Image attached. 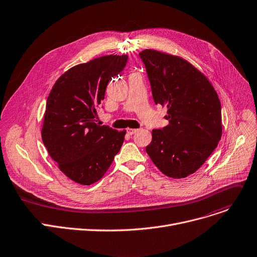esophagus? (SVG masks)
I'll return each instance as SVG.
<instances>
[{
  "label": "esophagus",
  "instance_id": "34e87169",
  "mask_svg": "<svg viewBox=\"0 0 257 257\" xmlns=\"http://www.w3.org/2000/svg\"><path fill=\"white\" fill-rule=\"evenodd\" d=\"M138 132V129H132V128H128L127 129V133L129 134V135H132V134H134V133H136Z\"/></svg>",
  "mask_w": 257,
  "mask_h": 257
}]
</instances>
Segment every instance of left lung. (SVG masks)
Returning a JSON list of instances; mask_svg holds the SVG:
<instances>
[{"label": "left lung", "mask_w": 257, "mask_h": 257, "mask_svg": "<svg viewBox=\"0 0 257 257\" xmlns=\"http://www.w3.org/2000/svg\"><path fill=\"white\" fill-rule=\"evenodd\" d=\"M154 102L165 105L169 124L152 131L146 148L167 177L195 173L216 149L222 134L221 104L208 78L187 61L146 49L140 54Z\"/></svg>", "instance_id": "left-lung-1"}]
</instances>
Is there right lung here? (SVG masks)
Segmentation results:
<instances>
[{"label": "right lung", "mask_w": 257, "mask_h": 257, "mask_svg": "<svg viewBox=\"0 0 257 257\" xmlns=\"http://www.w3.org/2000/svg\"><path fill=\"white\" fill-rule=\"evenodd\" d=\"M127 61L126 55L105 56L74 66L47 98L43 144L62 173L78 184L91 185L103 177L124 143L126 131L96 123V108Z\"/></svg>", "instance_id": "right-lung-1"}]
</instances>
